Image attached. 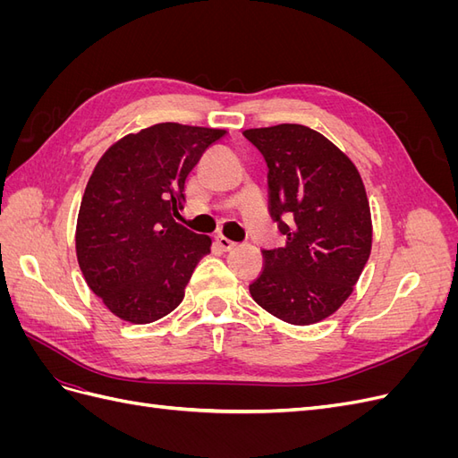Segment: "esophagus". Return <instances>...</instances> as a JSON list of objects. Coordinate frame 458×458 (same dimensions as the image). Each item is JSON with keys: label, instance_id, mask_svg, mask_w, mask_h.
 I'll use <instances>...</instances> for the list:
<instances>
[{"label": "esophagus", "instance_id": "34e87169", "mask_svg": "<svg viewBox=\"0 0 458 458\" xmlns=\"http://www.w3.org/2000/svg\"><path fill=\"white\" fill-rule=\"evenodd\" d=\"M216 242H217V246H219L224 252H229V250H233L234 246H237V242H233L231 239L224 237V234H219V237L216 239Z\"/></svg>", "mask_w": 458, "mask_h": 458}]
</instances>
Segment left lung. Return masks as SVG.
<instances>
[{"label":"left lung","mask_w":458,"mask_h":458,"mask_svg":"<svg viewBox=\"0 0 458 458\" xmlns=\"http://www.w3.org/2000/svg\"><path fill=\"white\" fill-rule=\"evenodd\" d=\"M267 162L269 212L284 246L261 250L250 294L284 323L315 325L353 293L372 248L363 179L335 143L300 123L246 130ZM288 213L291 224L280 219Z\"/></svg>","instance_id":"left-lung-1"}]
</instances>
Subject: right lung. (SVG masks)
<instances>
[{
	"instance_id": "add662e5",
	"label": "right lung",
	"mask_w": 458,
	"mask_h": 458,
	"mask_svg": "<svg viewBox=\"0 0 458 458\" xmlns=\"http://www.w3.org/2000/svg\"><path fill=\"white\" fill-rule=\"evenodd\" d=\"M225 130L164 122L123 135L97 162L81 197L76 256L91 293L122 321L172 313L212 239L175 224L189 172Z\"/></svg>"
}]
</instances>
